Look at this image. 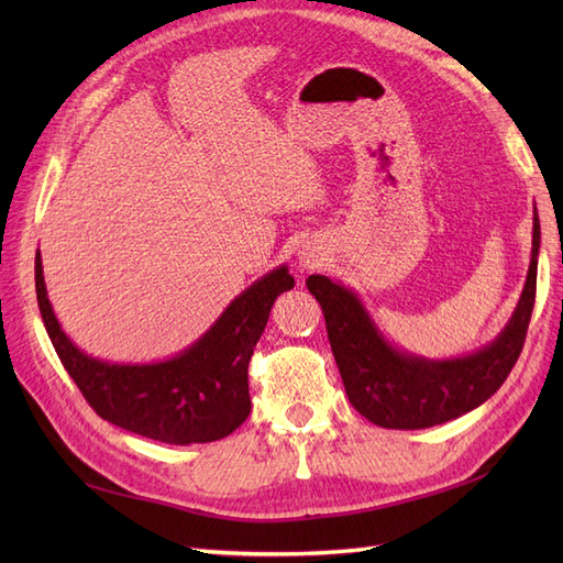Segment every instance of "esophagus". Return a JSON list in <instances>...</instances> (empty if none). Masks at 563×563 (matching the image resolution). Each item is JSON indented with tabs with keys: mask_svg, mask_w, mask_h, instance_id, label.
<instances>
[{
	"mask_svg": "<svg viewBox=\"0 0 563 563\" xmlns=\"http://www.w3.org/2000/svg\"><path fill=\"white\" fill-rule=\"evenodd\" d=\"M298 258H300V265H302L305 269H314V267H319V265L323 263V253L317 251V249L305 246V249L298 253Z\"/></svg>",
	"mask_w": 563,
	"mask_h": 563,
	"instance_id": "obj_1",
	"label": "esophagus"
}]
</instances>
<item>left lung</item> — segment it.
Here are the masks:
<instances>
[{"label":"left lung","mask_w":563,"mask_h":563,"mask_svg":"<svg viewBox=\"0 0 563 563\" xmlns=\"http://www.w3.org/2000/svg\"><path fill=\"white\" fill-rule=\"evenodd\" d=\"M540 220L533 213L531 265L507 327L488 345L455 360H424L391 345L352 288L323 275L308 277L310 294L327 319L329 343L350 404L387 430H422L482 406L515 368L538 279Z\"/></svg>","instance_id":"obj_1"}]
</instances>
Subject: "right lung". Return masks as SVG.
Returning a JSON list of instances; mask_svg holds the SVG:
<instances>
[{
  "mask_svg": "<svg viewBox=\"0 0 563 563\" xmlns=\"http://www.w3.org/2000/svg\"><path fill=\"white\" fill-rule=\"evenodd\" d=\"M279 265L236 296L213 327L172 360L112 364L81 352L51 308L42 253L35 258L37 302L46 333L93 411L126 432L164 444H209L232 434L251 413L249 362L277 296L294 288Z\"/></svg>",
  "mask_w": 563,
  "mask_h": 563,
  "instance_id": "add662e5",
  "label": "right lung"
}]
</instances>
